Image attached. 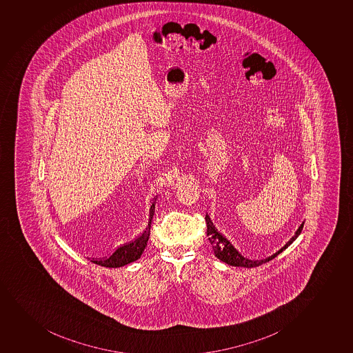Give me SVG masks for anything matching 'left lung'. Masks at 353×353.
Listing matches in <instances>:
<instances>
[{
	"mask_svg": "<svg viewBox=\"0 0 353 353\" xmlns=\"http://www.w3.org/2000/svg\"><path fill=\"white\" fill-rule=\"evenodd\" d=\"M205 222H207V234H208V239L209 241H210V244H212L215 256H217L221 261L228 263V265H230V266L248 268H256V266H260V265H263V263H268L270 260L274 259L275 256H278L283 250H286L287 248L299 237V234H301L302 228H303V224H305V222H302L299 229L295 231V234H294L293 237L290 238V241H287L285 246H282L281 249L278 250V251L273 253L272 256H268V258H263V259H249V258L243 256V254L232 245V243H231L221 231H219V229L215 227V224L212 223V219L209 217L208 214L205 215Z\"/></svg>",
	"mask_w": 353,
	"mask_h": 353,
	"instance_id": "left-lung-1",
	"label": "left lung"
}]
</instances>
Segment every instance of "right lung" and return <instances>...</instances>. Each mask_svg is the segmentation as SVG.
<instances>
[{
    "mask_svg": "<svg viewBox=\"0 0 353 353\" xmlns=\"http://www.w3.org/2000/svg\"><path fill=\"white\" fill-rule=\"evenodd\" d=\"M158 195L153 197L152 203L150 207L149 222L145 228L144 231L141 232L134 241H129L126 244L119 246L109 256L102 258V259H90L92 263H97L104 268H117L125 266L128 263H134L136 260L141 258L144 252L145 248L148 245L149 241L150 230H151V222H152L153 215H154V209H156V202Z\"/></svg>",
    "mask_w": 353,
    "mask_h": 353,
    "instance_id": "1",
    "label": "right lung"
}]
</instances>
